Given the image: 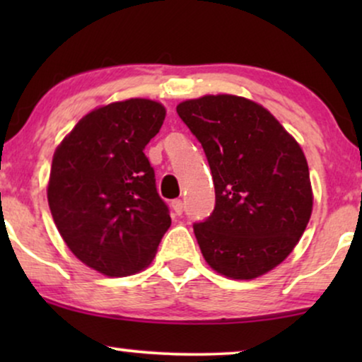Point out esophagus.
<instances>
[{
	"instance_id": "34e87169",
	"label": "esophagus",
	"mask_w": 362,
	"mask_h": 362,
	"mask_svg": "<svg viewBox=\"0 0 362 362\" xmlns=\"http://www.w3.org/2000/svg\"><path fill=\"white\" fill-rule=\"evenodd\" d=\"M171 207H173V211H175L177 216H181L182 211H185V206H182V201H181V199H175V201H173V202H171Z\"/></svg>"
}]
</instances>
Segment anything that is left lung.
Here are the masks:
<instances>
[{
	"label": "left lung",
	"mask_w": 362,
	"mask_h": 362,
	"mask_svg": "<svg viewBox=\"0 0 362 362\" xmlns=\"http://www.w3.org/2000/svg\"><path fill=\"white\" fill-rule=\"evenodd\" d=\"M176 112L201 143L214 180V211L192 226L206 262L237 280L275 269L298 244L313 207L300 145L244 97L204 95Z\"/></svg>",
	"instance_id": "obj_1"
}]
</instances>
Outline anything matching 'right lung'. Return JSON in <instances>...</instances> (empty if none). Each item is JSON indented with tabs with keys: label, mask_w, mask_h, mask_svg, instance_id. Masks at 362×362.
<instances>
[{
	"label": "right lung",
	"mask_w": 362,
	"mask_h": 362,
	"mask_svg": "<svg viewBox=\"0 0 362 362\" xmlns=\"http://www.w3.org/2000/svg\"><path fill=\"white\" fill-rule=\"evenodd\" d=\"M166 110L146 98L87 113L52 158L47 201L72 254L108 276L145 269L170 229L145 146Z\"/></svg>",
	"instance_id": "obj_1"
}]
</instances>
